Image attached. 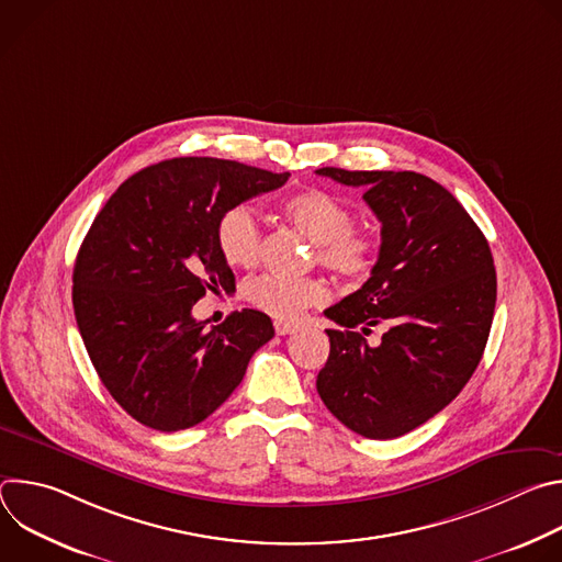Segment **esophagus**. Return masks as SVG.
<instances>
[{
    "label": "esophagus",
    "mask_w": 562,
    "mask_h": 562,
    "mask_svg": "<svg viewBox=\"0 0 562 562\" xmlns=\"http://www.w3.org/2000/svg\"><path fill=\"white\" fill-rule=\"evenodd\" d=\"M300 327L297 325H289V323H276V334L278 336H291L295 334Z\"/></svg>",
    "instance_id": "obj_1"
}]
</instances>
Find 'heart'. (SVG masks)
Masks as SVG:
<instances>
[{
  "instance_id": "heart-1",
  "label": "heart",
  "mask_w": 562,
  "mask_h": 562,
  "mask_svg": "<svg viewBox=\"0 0 562 562\" xmlns=\"http://www.w3.org/2000/svg\"><path fill=\"white\" fill-rule=\"evenodd\" d=\"M286 217L317 245V258L347 280H364L378 262V239L356 228L353 209L325 189H306L284 200ZM222 258L231 267L249 269L262 254V224L249 204L228 206L215 226ZM247 300L278 319H297L308 306L327 300V286L315 278L262 276L247 286Z\"/></svg>"
}]
</instances>
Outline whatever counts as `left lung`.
<instances>
[{"instance_id":"8db88e82","label":"left lung","mask_w":562,"mask_h":562,"mask_svg":"<svg viewBox=\"0 0 562 562\" xmlns=\"http://www.w3.org/2000/svg\"><path fill=\"white\" fill-rule=\"evenodd\" d=\"M315 173L362 187L382 224L371 278L325 311L340 329H327L331 351L317 393L364 438L405 436L442 412L483 358L496 308L490 245L462 204L427 176L336 167ZM378 324L387 331L369 348L363 336Z\"/></svg>"}]
</instances>
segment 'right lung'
Segmentation results:
<instances>
[{
  "mask_svg": "<svg viewBox=\"0 0 562 562\" xmlns=\"http://www.w3.org/2000/svg\"><path fill=\"white\" fill-rule=\"evenodd\" d=\"M289 176L217 157L165 159L120 184L93 220L72 269L75 319L102 384L137 423L195 427L273 338L260 311L206 329L193 304L235 289L215 239L220 215Z\"/></svg>",
  "mask_w": 562,
  "mask_h": 562,
  "instance_id": "add662e5",
  "label": "right lung"
}]
</instances>
